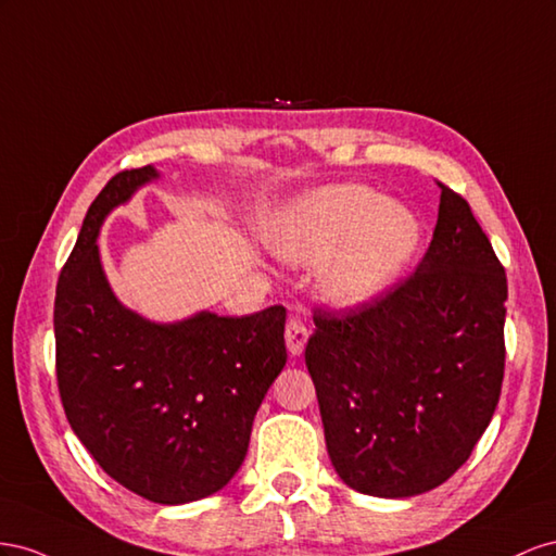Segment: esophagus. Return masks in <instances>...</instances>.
<instances>
[{
  "instance_id": "obj_1",
  "label": "esophagus",
  "mask_w": 556,
  "mask_h": 556,
  "mask_svg": "<svg viewBox=\"0 0 556 556\" xmlns=\"http://www.w3.org/2000/svg\"><path fill=\"white\" fill-rule=\"evenodd\" d=\"M307 338H309V332H307V326L303 321L291 319L287 324V349H289L291 356H300L305 352Z\"/></svg>"
}]
</instances>
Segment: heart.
<instances>
[{
    "mask_svg": "<svg viewBox=\"0 0 556 556\" xmlns=\"http://www.w3.org/2000/svg\"><path fill=\"white\" fill-rule=\"evenodd\" d=\"M424 240L415 210L389 202L363 184L309 190L281 210L265 230L279 258L312 265L324 258L321 291L332 305H370L393 289Z\"/></svg>",
    "mask_w": 556,
    "mask_h": 556,
    "instance_id": "1",
    "label": "heart"
}]
</instances>
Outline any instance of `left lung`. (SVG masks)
<instances>
[{
    "mask_svg": "<svg viewBox=\"0 0 556 556\" xmlns=\"http://www.w3.org/2000/svg\"><path fill=\"white\" fill-rule=\"evenodd\" d=\"M440 188L417 273L361 309L314 312L305 349L332 468L377 498L450 480L501 395L505 269L468 202Z\"/></svg>",
    "mask_w": 556,
    "mask_h": 556,
    "instance_id": "8db88e82",
    "label": "left lung"
}]
</instances>
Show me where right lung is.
Listing matches in <instances>:
<instances>
[{
	"label": "right lung",
	"instance_id": "right-lung-1",
	"mask_svg": "<svg viewBox=\"0 0 556 556\" xmlns=\"http://www.w3.org/2000/svg\"><path fill=\"white\" fill-rule=\"evenodd\" d=\"M161 179L153 165L116 174L94 198L55 291L58 387L72 431L102 470L163 505L207 498L244 464L253 417L287 366V309H200L151 321L106 279V216Z\"/></svg>",
	"mask_w": 556,
	"mask_h": 556
}]
</instances>
